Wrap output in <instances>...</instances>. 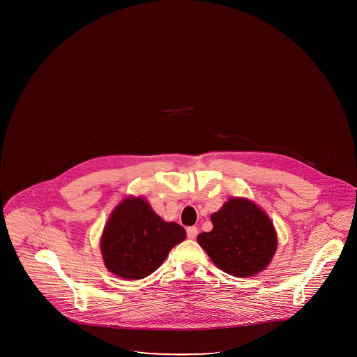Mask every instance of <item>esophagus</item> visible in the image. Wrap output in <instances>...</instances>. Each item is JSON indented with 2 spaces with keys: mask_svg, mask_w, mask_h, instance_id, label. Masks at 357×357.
Here are the masks:
<instances>
[{
  "mask_svg": "<svg viewBox=\"0 0 357 357\" xmlns=\"http://www.w3.org/2000/svg\"><path fill=\"white\" fill-rule=\"evenodd\" d=\"M197 236H198V229L195 226L187 227V237L190 238V239H194Z\"/></svg>",
  "mask_w": 357,
  "mask_h": 357,
  "instance_id": "1",
  "label": "esophagus"
}]
</instances>
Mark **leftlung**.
I'll use <instances>...</instances> for the list:
<instances>
[{
    "mask_svg": "<svg viewBox=\"0 0 357 357\" xmlns=\"http://www.w3.org/2000/svg\"><path fill=\"white\" fill-rule=\"evenodd\" d=\"M213 230L197 241L210 259L230 275L253 277L265 271L278 239L269 215L252 199L233 197L210 215Z\"/></svg>",
    "mask_w": 357,
    "mask_h": 357,
    "instance_id": "obj_1",
    "label": "left lung"
}]
</instances>
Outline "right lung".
Masks as SVG:
<instances>
[{"mask_svg": "<svg viewBox=\"0 0 357 357\" xmlns=\"http://www.w3.org/2000/svg\"><path fill=\"white\" fill-rule=\"evenodd\" d=\"M186 230L163 221L143 197L124 198L102 229L100 250L105 268L124 280H142L155 272Z\"/></svg>", "mask_w": 357, "mask_h": 357, "instance_id": "add662e5", "label": "right lung"}]
</instances>
